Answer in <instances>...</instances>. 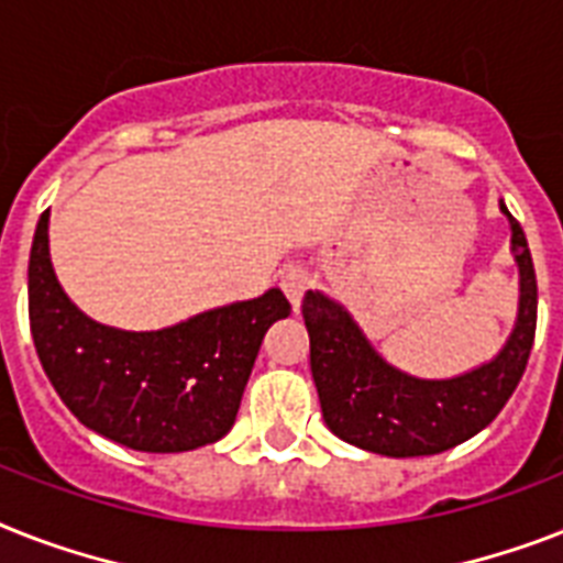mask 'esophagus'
<instances>
[{
  "label": "esophagus",
  "instance_id": "esophagus-1",
  "mask_svg": "<svg viewBox=\"0 0 563 563\" xmlns=\"http://www.w3.org/2000/svg\"><path fill=\"white\" fill-rule=\"evenodd\" d=\"M309 286H312V274L306 272V268H286L280 277V289L283 295L289 297L291 306H300V300H303V295L309 291Z\"/></svg>",
  "mask_w": 563,
  "mask_h": 563
}]
</instances>
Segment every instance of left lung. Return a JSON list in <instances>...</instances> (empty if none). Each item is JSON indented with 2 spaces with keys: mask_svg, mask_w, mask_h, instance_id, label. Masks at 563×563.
Instances as JSON below:
<instances>
[{
  "mask_svg": "<svg viewBox=\"0 0 563 563\" xmlns=\"http://www.w3.org/2000/svg\"><path fill=\"white\" fill-rule=\"evenodd\" d=\"M520 266V314L509 344L492 364L448 382L410 378L378 358L353 318L318 291H306L303 321L309 364L323 422L350 445L385 456L440 454L472 440L495 419L518 387L538 327V280L523 228L511 217Z\"/></svg>",
  "mask_w": 563,
  "mask_h": 563,
  "instance_id": "1",
  "label": "left lung"
}]
</instances>
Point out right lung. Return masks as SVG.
Returning <instances> with one entry per match:
<instances>
[{"mask_svg": "<svg viewBox=\"0 0 563 563\" xmlns=\"http://www.w3.org/2000/svg\"><path fill=\"white\" fill-rule=\"evenodd\" d=\"M280 289L196 314L162 332L89 321L63 295L48 260V210L29 263V321L45 376L71 413L100 437L147 454L222 440L274 321L289 318Z\"/></svg>", "mask_w": 563, "mask_h": 563, "instance_id": "obj_1", "label": "right lung"}]
</instances>
